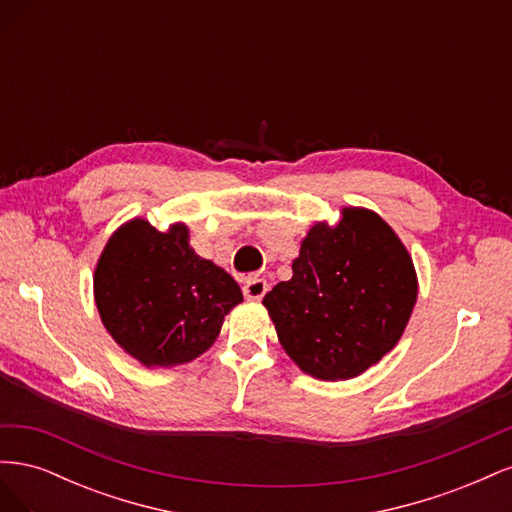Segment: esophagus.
<instances>
[{
  "instance_id": "1",
  "label": "esophagus",
  "mask_w": 512,
  "mask_h": 512,
  "mask_svg": "<svg viewBox=\"0 0 512 512\" xmlns=\"http://www.w3.org/2000/svg\"><path fill=\"white\" fill-rule=\"evenodd\" d=\"M267 290H269V284L262 280V277H258V275L247 277L245 284H243L245 299H252V301H258V299L265 297Z\"/></svg>"
}]
</instances>
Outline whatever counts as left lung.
I'll return each instance as SVG.
<instances>
[{"label":"left lung","mask_w":512,"mask_h":512,"mask_svg":"<svg viewBox=\"0 0 512 512\" xmlns=\"http://www.w3.org/2000/svg\"><path fill=\"white\" fill-rule=\"evenodd\" d=\"M414 301L404 243L380 215L354 207L335 228L309 230L290 280L262 299L290 359L320 380H348L378 363L399 342Z\"/></svg>","instance_id":"left-lung-1"}]
</instances>
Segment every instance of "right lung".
<instances>
[{
  "label": "right lung",
  "mask_w": 512,
  "mask_h": 512,
  "mask_svg": "<svg viewBox=\"0 0 512 512\" xmlns=\"http://www.w3.org/2000/svg\"><path fill=\"white\" fill-rule=\"evenodd\" d=\"M94 290L106 331L147 367L196 359L243 301L224 269L194 254L188 228L160 232L145 220L121 226L106 243Z\"/></svg>",
  "instance_id": "1"
}]
</instances>
